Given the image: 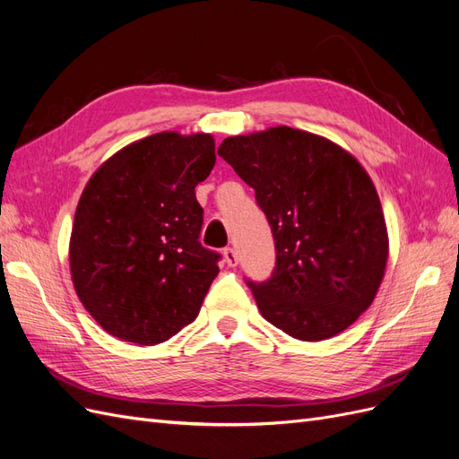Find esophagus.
<instances>
[{
    "instance_id": "esophagus-1",
    "label": "esophagus",
    "mask_w": 459,
    "mask_h": 459,
    "mask_svg": "<svg viewBox=\"0 0 459 459\" xmlns=\"http://www.w3.org/2000/svg\"><path fill=\"white\" fill-rule=\"evenodd\" d=\"M223 257L229 267H236V264H238V254H236L234 247H225Z\"/></svg>"
}]
</instances>
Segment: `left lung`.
<instances>
[{
    "label": "left lung",
    "mask_w": 459,
    "mask_h": 459,
    "mask_svg": "<svg viewBox=\"0 0 459 459\" xmlns=\"http://www.w3.org/2000/svg\"><path fill=\"white\" fill-rule=\"evenodd\" d=\"M217 154L255 190L273 230L271 278L246 280L263 318L301 342L347 330L372 305L389 257L377 190L357 158L288 126L227 137Z\"/></svg>",
    "instance_id": "1"
}]
</instances>
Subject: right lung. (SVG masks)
<instances>
[{
  "label": "right lung",
  "mask_w": 459,
  "mask_h": 459,
  "mask_svg": "<svg viewBox=\"0 0 459 459\" xmlns=\"http://www.w3.org/2000/svg\"><path fill=\"white\" fill-rule=\"evenodd\" d=\"M215 166L208 133L127 144L85 185L70 236L72 282L105 332L156 345L200 313L219 254L200 244L196 185Z\"/></svg>",
  "instance_id": "right-lung-1"
}]
</instances>
